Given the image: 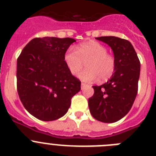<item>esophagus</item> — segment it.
I'll list each match as a JSON object with an SVG mask.
<instances>
[{"label":"esophagus","instance_id":"34e87169","mask_svg":"<svg viewBox=\"0 0 156 156\" xmlns=\"http://www.w3.org/2000/svg\"><path fill=\"white\" fill-rule=\"evenodd\" d=\"M86 83H81V88H83V87H85V86H86Z\"/></svg>","mask_w":156,"mask_h":156}]
</instances>
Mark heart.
Wrapping results in <instances>:
<instances>
[{
  "instance_id": "1",
  "label": "heart",
  "mask_w": 156,
  "mask_h": 156,
  "mask_svg": "<svg viewBox=\"0 0 156 156\" xmlns=\"http://www.w3.org/2000/svg\"><path fill=\"white\" fill-rule=\"evenodd\" d=\"M106 47L96 41L83 43L76 48H69L64 55V62L71 74L79 73L86 62L87 69L79 77L82 80L92 82L110 79L115 70V59L108 54Z\"/></svg>"
}]
</instances>
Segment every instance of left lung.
Instances as JSON below:
<instances>
[{
    "label": "left lung",
    "mask_w": 156,
    "mask_h": 156,
    "mask_svg": "<svg viewBox=\"0 0 156 156\" xmlns=\"http://www.w3.org/2000/svg\"><path fill=\"white\" fill-rule=\"evenodd\" d=\"M111 47L115 59V70L109 80L93 86V96L88 99L92 116L103 122L122 119L131 108L138 90L140 64L129 41L116 37H96Z\"/></svg>",
    "instance_id": "left-lung-1"
}]
</instances>
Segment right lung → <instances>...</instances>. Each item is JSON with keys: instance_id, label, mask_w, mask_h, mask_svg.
I'll return each mask as SVG.
<instances>
[{"instance_id": "obj_1", "label": "right lung", "mask_w": 156, "mask_h": 156, "mask_svg": "<svg viewBox=\"0 0 156 156\" xmlns=\"http://www.w3.org/2000/svg\"><path fill=\"white\" fill-rule=\"evenodd\" d=\"M76 40L37 37L17 59V90L25 108L37 119L53 121L67 112L81 82L69 71L64 55Z\"/></svg>"}]
</instances>
